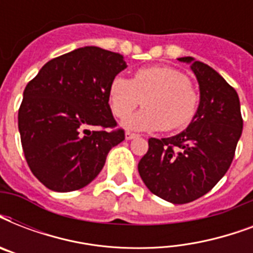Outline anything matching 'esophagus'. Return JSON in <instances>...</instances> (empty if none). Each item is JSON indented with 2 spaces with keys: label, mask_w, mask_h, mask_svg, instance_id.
<instances>
[{
  "label": "esophagus",
  "mask_w": 253,
  "mask_h": 253,
  "mask_svg": "<svg viewBox=\"0 0 253 253\" xmlns=\"http://www.w3.org/2000/svg\"><path fill=\"white\" fill-rule=\"evenodd\" d=\"M138 136H139V135L132 134V132H126V139H127V140H131V139L138 138Z\"/></svg>",
  "instance_id": "1"
}]
</instances>
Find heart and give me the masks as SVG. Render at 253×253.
<instances>
[{"mask_svg":"<svg viewBox=\"0 0 253 253\" xmlns=\"http://www.w3.org/2000/svg\"><path fill=\"white\" fill-rule=\"evenodd\" d=\"M142 99L144 110L123 123L128 130H178L192 122L200 105V95L189 77L169 67L142 68L131 80L117 76L111 81L109 102L115 117H128Z\"/></svg>","mask_w":253,"mask_h":253,"instance_id":"heart-1","label":"heart"}]
</instances>
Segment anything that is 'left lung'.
<instances>
[{
    "instance_id": "8db88e82",
    "label": "left lung",
    "mask_w": 253,
    "mask_h": 253,
    "mask_svg": "<svg viewBox=\"0 0 253 253\" xmlns=\"http://www.w3.org/2000/svg\"><path fill=\"white\" fill-rule=\"evenodd\" d=\"M190 64L200 85L196 117L180 134L148 139L138 164L143 182L163 200L181 205L205 196L226 174L243 131L239 95L211 67L194 57Z\"/></svg>"
}]
</instances>
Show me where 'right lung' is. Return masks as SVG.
I'll return each instance as SVG.
<instances>
[{
  "mask_svg": "<svg viewBox=\"0 0 253 253\" xmlns=\"http://www.w3.org/2000/svg\"><path fill=\"white\" fill-rule=\"evenodd\" d=\"M127 68L121 53L87 45L45 63L30 81L18 128L31 172L53 192H73L102 170L109 151L125 140L110 105L111 81ZM102 130L90 131L89 126Z\"/></svg>",
  "mask_w": 253,
  "mask_h": 253,
  "instance_id": "add662e5",
  "label": "right lung"
}]
</instances>
